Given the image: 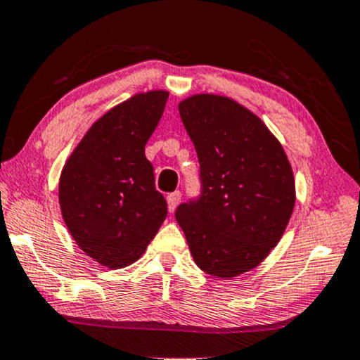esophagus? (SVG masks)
Wrapping results in <instances>:
<instances>
[{
  "instance_id": "1",
  "label": "esophagus",
  "mask_w": 360,
  "mask_h": 360,
  "mask_svg": "<svg viewBox=\"0 0 360 360\" xmlns=\"http://www.w3.org/2000/svg\"><path fill=\"white\" fill-rule=\"evenodd\" d=\"M180 200H181V193H180V191H172V193L169 195V197H167V202H169V210H170V213H174V212H175L176 205L180 203Z\"/></svg>"
}]
</instances>
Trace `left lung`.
Returning a JSON list of instances; mask_svg holds the SVG:
<instances>
[{"label": "left lung", "instance_id": "obj_1", "mask_svg": "<svg viewBox=\"0 0 360 360\" xmlns=\"http://www.w3.org/2000/svg\"><path fill=\"white\" fill-rule=\"evenodd\" d=\"M198 153L202 197L175 217L202 271L231 279L278 245L296 185L281 142L258 115L226 96L195 94L179 104Z\"/></svg>", "mask_w": 360, "mask_h": 360}]
</instances>
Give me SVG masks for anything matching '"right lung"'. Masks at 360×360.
<instances>
[{"label": "right lung", "mask_w": 360, "mask_h": 360, "mask_svg": "<svg viewBox=\"0 0 360 360\" xmlns=\"http://www.w3.org/2000/svg\"><path fill=\"white\" fill-rule=\"evenodd\" d=\"M169 91L139 92L107 110L64 163L59 207L69 233L87 256L110 269L146 253L167 217L146 143Z\"/></svg>", "instance_id": "obj_1"}]
</instances>
